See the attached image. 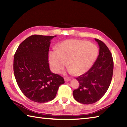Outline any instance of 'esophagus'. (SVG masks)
Wrapping results in <instances>:
<instances>
[{
  "instance_id": "34e87169",
  "label": "esophagus",
  "mask_w": 127,
  "mask_h": 127,
  "mask_svg": "<svg viewBox=\"0 0 127 127\" xmlns=\"http://www.w3.org/2000/svg\"><path fill=\"white\" fill-rule=\"evenodd\" d=\"M64 80H65V81H66V82H68V81H69L70 80V79L69 77H64Z\"/></svg>"
}]
</instances>
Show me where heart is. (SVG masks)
Returning a JSON list of instances; mask_svg holds the SVG:
<instances>
[{"mask_svg": "<svg viewBox=\"0 0 127 127\" xmlns=\"http://www.w3.org/2000/svg\"><path fill=\"white\" fill-rule=\"evenodd\" d=\"M98 49L95 45L78 39L67 40L61 42L57 51L49 54V61L53 71L58 73L66 63L70 72L79 76L87 72L95 62Z\"/></svg>", "mask_w": 127, "mask_h": 127, "instance_id": "heart-1", "label": "heart"}]
</instances>
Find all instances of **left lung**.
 <instances>
[{"label": "left lung", "instance_id": "8db88e82", "mask_svg": "<svg viewBox=\"0 0 127 127\" xmlns=\"http://www.w3.org/2000/svg\"><path fill=\"white\" fill-rule=\"evenodd\" d=\"M99 54L95 63L86 73L77 77L79 88L73 91L75 99L80 103L92 104L99 100L108 90L112 78L114 61L104 43L98 39Z\"/></svg>", "mask_w": 127, "mask_h": 127}]
</instances>
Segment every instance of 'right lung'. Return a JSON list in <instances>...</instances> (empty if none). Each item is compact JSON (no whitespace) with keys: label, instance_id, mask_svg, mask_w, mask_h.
<instances>
[{"label":"right lung","instance_id":"add662e5","mask_svg":"<svg viewBox=\"0 0 127 127\" xmlns=\"http://www.w3.org/2000/svg\"><path fill=\"white\" fill-rule=\"evenodd\" d=\"M55 36L33 35L18 46L13 58V72L19 88L36 102L55 98L63 77L51 72L48 63L50 41Z\"/></svg>","mask_w":127,"mask_h":127}]
</instances>
